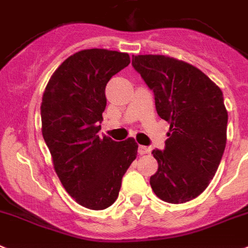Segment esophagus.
<instances>
[{
  "instance_id": "1",
  "label": "esophagus",
  "mask_w": 248,
  "mask_h": 248,
  "mask_svg": "<svg viewBox=\"0 0 248 248\" xmlns=\"http://www.w3.org/2000/svg\"><path fill=\"white\" fill-rule=\"evenodd\" d=\"M150 149L148 147H145V145H139L138 148V153L140 154V155H144V154L149 153Z\"/></svg>"
}]
</instances>
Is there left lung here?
Returning <instances> with one entry per match:
<instances>
[{"mask_svg":"<svg viewBox=\"0 0 248 248\" xmlns=\"http://www.w3.org/2000/svg\"><path fill=\"white\" fill-rule=\"evenodd\" d=\"M132 65L153 92L158 115L170 124L164 149H154L150 177L156 197L186 203L215 177L227 140L228 114L221 89L190 63L163 55L133 56Z\"/></svg>","mask_w":248,"mask_h":248,"instance_id":"8db88e82","label":"left lung"}]
</instances>
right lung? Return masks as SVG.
<instances>
[{"mask_svg":"<svg viewBox=\"0 0 248 248\" xmlns=\"http://www.w3.org/2000/svg\"><path fill=\"white\" fill-rule=\"evenodd\" d=\"M129 63L125 52L82 50L56 69L42 95V135L55 172L67 193L89 209L115 202L123 175L137 158L133 138L115 141L99 135L105 86Z\"/></svg>","mask_w":248,"mask_h":248,"instance_id":"add662e5","label":"right lung"}]
</instances>
